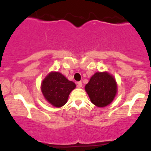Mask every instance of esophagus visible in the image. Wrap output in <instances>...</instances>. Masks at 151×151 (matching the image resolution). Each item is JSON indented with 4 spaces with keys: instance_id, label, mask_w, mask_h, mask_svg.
<instances>
[{
    "instance_id": "obj_1",
    "label": "esophagus",
    "mask_w": 151,
    "mask_h": 151,
    "mask_svg": "<svg viewBox=\"0 0 151 151\" xmlns=\"http://www.w3.org/2000/svg\"><path fill=\"white\" fill-rule=\"evenodd\" d=\"M77 84H78V88H81V87L82 86V82H78Z\"/></svg>"
}]
</instances>
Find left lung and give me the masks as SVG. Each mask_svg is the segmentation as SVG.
Masks as SVG:
<instances>
[{
	"label": "left lung",
	"mask_w": 151,
	"mask_h": 151,
	"mask_svg": "<svg viewBox=\"0 0 151 151\" xmlns=\"http://www.w3.org/2000/svg\"><path fill=\"white\" fill-rule=\"evenodd\" d=\"M117 89L114 77L107 71L96 72L85 86L91 101L99 108L108 106L113 101Z\"/></svg>",
	"instance_id": "left-lung-1"
}]
</instances>
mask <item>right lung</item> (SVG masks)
Here are the masks:
<instances>
[{"label": "right lung", "mask_w": 151, "mask_h": 151, "mask_svg": "<svg viewBox=\"0 0 151 151\" xmlns=\"http://www.w3.org/2000/svg\"><path fill=\"white\" fill-rule=\"evenodd\" d=\"M76 87L58 71H51L41 82V91L46 101L56 108H60L67 102L69 94Z\"/></svg>", "instance_id": "add662e5"}]
</instances>
